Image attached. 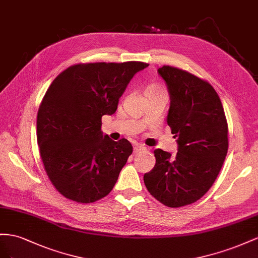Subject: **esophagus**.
<instances>
[{"instance_id":"esophagus-1","label":"esophagus","mask_w":258,"mask_h":258,"mask_svg":"<svg viewBox=\"0 0 258 258\" xmlns=\"http://www.w3.org/2000/svg\"><path fill=\"white\" fill-rule=\"evenodd\" d=\"M144 150H146V148L145 147L143 146V145H135L134 146V152H141V151H144Z\"/></svg>"}]
</instances>
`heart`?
<instances>
[{"mask_svg":"<svg viewBox=\"0 0 258 258\" xmlns=\"http://www.w3.org/2000/svg\"><path fill=\"white\" fill-rule=\"evenodd\" d=\"M159 91H161V90H160V87H159L158 85L151 84V85H149L148 87H147L146 93H147V92H159Z\"/></svg>","mask_w":258,"mask_h":258,"instance_id":"b5f03b06","label":"heart"}]
</instances>
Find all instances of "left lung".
Wrapping results in <instances>:
<instances>
[{
    "label": "left lung",
    "mask_w": 258,
    "mask_h": 258,
    "mask_svg": "<svg viewBox=\"0 0 258 258\" xmlns=\"http://www.w3.org/2000/svg\"><path fill=\"white\" fill-rule=\"evenodd\" d=\"M171 95L167 124L178 152L154 150L156 165L144 175L151 196L168 208L201 199L214 183L228 151V123L222 101L208 81L172 66L158 69Z\"/></svg>",
    "instance_id": "8db88e82"
}]
</instances>
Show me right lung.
Returning <instances> with one entry per match:
<instances>
[{"label":"right lung","mask_w":258,"mask_h":258,"mask_svg":"<svg viewBox=\"0 0 258 258\" xmlns=\"http://www.w3.org/2000/svg\"><path fill=\"white\" fill-rule=\"evenodd\" d=\"M142 61L70 66L51 82L36 116L40 157L50 182L64 198L93 203L109 195L133 152L127 139L101 133V117L117 102Z\"/></svg>","instance_id":"obj_1"}]
</instances>
